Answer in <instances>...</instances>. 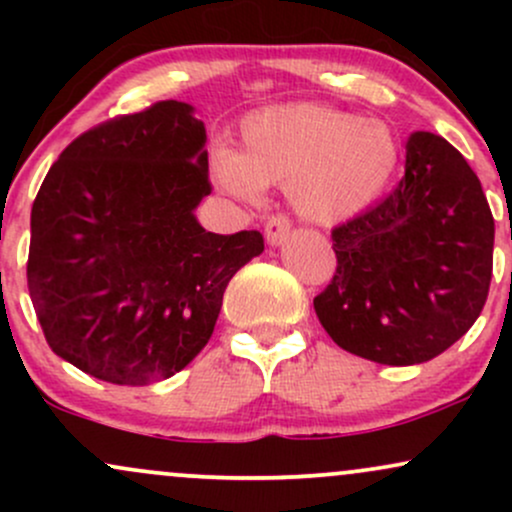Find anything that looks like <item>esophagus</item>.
<instances>
[{"instance_id": "34e87169", "label": "esophagus", "mask_w": 512, "mask_h": 512, "mask_svg": "<svg viewBox=\"0 0 512 512\" xmlns=\"http://www.w3.org/2000/svg\"><path fill=\"white\" fill-rule=\"evenodd\" d=\"M289 231H291L289 216L276 214L267 221V226H264V238H267V243L272 245V248H276V245L286 243V238H289Z\"/></svg>"}]
</instances>
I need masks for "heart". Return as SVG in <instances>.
<instances>
[{"mask_svg":"<svg viewBox=\"0 0 512 512\" xmlns=\"http://www.w3.org/2000/svg\"><path fill=\"white\" fill-rule=\"evenodd\" d=\"M399 146L380 120L317 103L267 105L240 122L238 151L219 144L211 170L223 190L257 199L284 185L291 207L320 226L373 207L397 173Z\"/></svg>","mask_w":512,"mask_h":512,"instance_id":"heart-1","label":"heart"}]
</instances>
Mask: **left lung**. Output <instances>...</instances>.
Here are the masks:
<instances>
[{"label":"left lung","mask_w":512,"mask_h":512,"mask_svg":"<svg viewBox=\"0 0 512 512\" xmlns=\"http://www.w3.org/2000/svg\"><path fill=\"white\" fill-rule=\"evenodd\" d=\"M332 248L337 272L315 313L334 344L368 361H431L467 334L489 296V202L464 156L433 132L411 134L404 178L334 228Z\"/></svg>","instance_id":"left-lung-1"}]
</instances>
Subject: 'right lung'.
I'll use <instances>...</instances> for the list:
<instances>
[{
  "label": "right lung",
  "instance_id": "right-lung-1",
  "mask_svg": "<svg viewBox=\"0 0 512 512\" xmlns=\"http://www.w3.org/2000/svg\"><path fill=\"white\" fill-rule=\"evenodd\" d=\"M207 129L161 101L88 129L31 211L28 291L57 356L113 385L180 373L214 332L223 291L262 255L257 231H204Z\"/></svg>",
  "mask_w": 512,
  "mask_h": 512
}]
</instances>
